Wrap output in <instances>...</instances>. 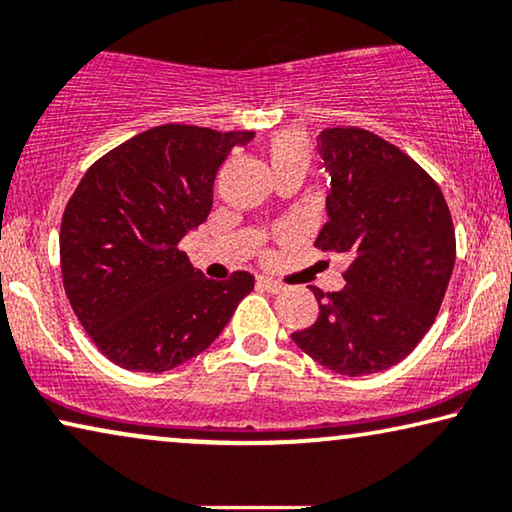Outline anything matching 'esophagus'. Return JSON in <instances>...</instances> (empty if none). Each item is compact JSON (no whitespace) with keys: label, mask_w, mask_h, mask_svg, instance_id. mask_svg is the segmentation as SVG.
<instances>
[{"label":"esophagus","mask_w":512,"mask_h":512,"mask_svg":"<svg viewBox=\"0 0 512 512\" xmlns=\"http://www.w3.org/2000/svg\"><path fill=\"white\" fill-rule=\"evenodd\" d=\"M257 285L262 287V290L271 292V294H278V292H283V290H285V285H283V283H278V280L266 278V276H259V278H257Z\"/></svg>","instance_id":"esophagus-1"}]
</instances>
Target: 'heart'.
I'll list each match as a JSON object with an SVG mask.
<instances>
[{"mask_svg":"<svg viewBox=\"0 0 512 512\" xmlns=\"http://www.w3.org/2000/svg\"><path fill=\"white\" fill-rule=\"evenodd\" d=\"M269 162L273 176L278 174H299L306 176L311 167V146L308 139L299 132H278L269 141Z\"/></svg>","mask_w":512,"mask_h":512,"instance_id":"heart-1","label":"heart"}]
</instances>
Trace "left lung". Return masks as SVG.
Masks as SVG:
<instances>
[{"instance_id": "left-lung-1", "label": "left lung", "mask_w": 512, "mask_h": 512, "mask_svg": "<svg viewBox=\"0 0 512 512\" xmlns=\"http://www.w3.org/2000/svg\"><path fill=\"white\" fill-rule=\"evenodd\" d=\"M331 176L329 220L315 248L350 257L345 287H313L320 315L292 341L341 376H369L408 357L443 304L455 227L441 187L397 146L359 127L318 136Z\"/></svg>"}]
</instances>
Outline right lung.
<instances>
[{"instance_id":"add662e5","label":"right lung","mask_w":512,"mask_h":512,"mask_svg":"<svg viewBox=\"0 0 512 512\" xmlns=\"http://www.w3.org/2000/svg\"><path fill=\"white\" fill-rule=\"evenodd\" d=\"M255 132L160 125L85 171L62 215L60 264L76 318L113 364L162 373L204 352L255 287L208 280L178 248L208 218L213 181Z\"/></svg>"}]
</instances>
